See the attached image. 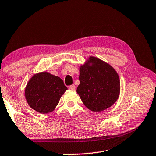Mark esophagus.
<instances>
[{"instance_id":"esophagus-1","label":"esophagus","mask_w":156,"mask_h":156,"mask_svg":"<svg viewBox=\"0 0 156 156\" xmlns=\"http://www.w3.org/2000/svg\"><path fill=\"white\" fill-rule=\"evenodd\" d=\"M69 89H72V90H74L76 89V86L74 84H72V85H70L69 86Z\"/></svg>"}]
</instances>
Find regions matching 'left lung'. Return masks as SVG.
Masks as SVG:
<instances>
[{"mask_svg": "<svg viewBox=\"0 0 156 156\" xmlns=\"http://www.w3.org/2000/svg\"><path fill=\"white\" fill-rule=\"evenodd\" d=\"M80 83L77 90L88 109L101 112L114 104L119 97L120 80L114 67L90 56L79 67Z\"/></svg>", "mask_w": 156, "mask_h": 156, "instance_id": "left-lung-1", "label": "left lung"}]
</instances>
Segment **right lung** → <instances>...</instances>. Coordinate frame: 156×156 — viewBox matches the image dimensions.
Masks as SVG:
<instances>
[{"mask_svg": "<svg viewBox=\"0 0 156 156\" xmlns=\"http://www.w3.org/2000/svg\"><path fill=\"white\" fill-rule=\"evenodd\" d=\"M67 90L62 79L48 72L35 73L27 83L24 96L31 108L41 114L52 112Z\"/></svg>", "mask_w": 156, "mask_h": 156, "instance_id": "1", "label": "right lung"}]
</instances>
